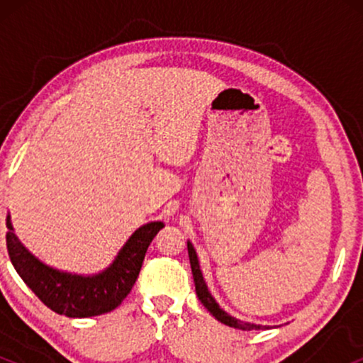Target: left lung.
<instances>
[{
	"instance_id": "obj_1",
	"label": "left lung",
	"mask_w": 363,
	"mask_h": 363,
	"mask_svg": "<svg viewBox=\"0 0 363 363\" xmlns=\"http://www.w3.org/2000/svg\"><path fill=\"white\" fill-rule=\"evenodd\" d=\"M187 252H189V262H191V269H193V278H194V286H196V295L201 301L203 306L210 311V314L213 315L216 320L220 323L227 324V326L235 328V329H242V331H251V329H262V328H272V326H262V324H254V323H244V320L232 318L230 314H227L222 307L218 306V302L215 301L213 295L210 294L208 290L205 278H203L201 269H199V261H198V254L194 251V245L187 240Z\"/></svg>"
}]
</instances>
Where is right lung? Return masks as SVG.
Here are the masks:
<instances>
[{
	"label": "right lung",
	"instance_id": "right-lung-1",
	"mask_svg": "<svg viewBox=\"0 0 363 363\" xmlns=\"http://www.w3.org/2000/svg\"><path fill=\"white\" fill-rule=\"evenodd\" d=\"M6 247L11 264L49 309L68 318H91L114 311L135 285L145 254L153 237L165 225H141L119 249L114 261L95 274L61 272L45 264L16 237L10 215L6 216Z\"/></svg>",
	"mask_w": 363,
	"mask_h": 363
}]
</instances>
